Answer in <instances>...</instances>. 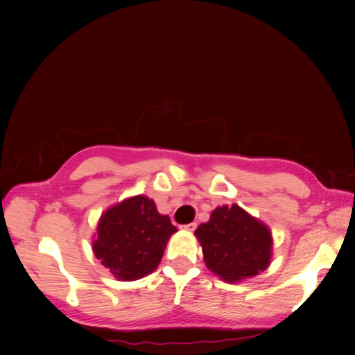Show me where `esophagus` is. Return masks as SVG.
I'll list each match as a JSON object with an SVG mask.
<instances>
[{"label": "esophagus", "instance_id": "esophagus-1", "mask_svg": "<svg viewBox=\"0 0 355 355\" xmlns=\"http://www.w3.org/2000/svg\"><path fill=\"white\" fill-rule=\"evenodd\" d=\"M183 228H184V230H188V232H194L197 228V222H191V224H186V225H183Z\"/></svg>", "mask_w": 355, "mask_h": 355}]
</instances>
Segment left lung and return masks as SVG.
Masks as SVG:
<instances>
[{
    "label": "left lung",
    "mask_w": 355,
    "mask_h": 355,
    "mask_svg": "<svg viewBox=\"0 0 355 355\" xmlns=\"http://www.w3.org/2000/svg\"><path fill=\"white\" fill-rule=\"evenodd\" d=\"M194 235L202 245L207 268L230 284L254 277L271 261L269 228L235 203L216 208Z\"/></svg>",
    "instance_id": "8db88e82"
}]
</instances>
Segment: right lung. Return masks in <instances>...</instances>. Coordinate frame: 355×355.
I'll use <instances>...</instances> for the list:
<instances>
[{"label": "right lung", "mask_w": 355, "mask_h": 355, "mask_svg": "<svg viewBox=\"0 0 355 355\" xmlns=\"http://www.w3.org/2000/svg\"><path fill=\"white\" fill-rule=\"evenodd\" d=\"M175 232L169 216L159 214L153 200L135 196L101 214L92 249L114 277L131 282L158 268Z\"/></svg>", "instance_id": "add662e5"}]
</instances>
